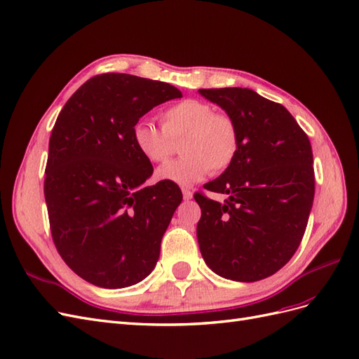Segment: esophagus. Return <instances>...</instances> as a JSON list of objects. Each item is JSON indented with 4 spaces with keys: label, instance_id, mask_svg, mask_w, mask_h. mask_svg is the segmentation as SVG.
Returning <instances> with one entry per match:
<instances>
[{
    "label": "esophagus",
    "instance_id": "1",
    "mask_svg": "<svg viewBox=\"0 0 359 359\" xmlns=\"http://www.w3.org/2000/svg\"><path fill=\"white\" fill-rule=\"evenodd\" d=\"M182 198L184 201H190L193 198V191L190 189H182Z\"/></svg>",
    "mask_w": 359,
    "mask_h": 359
}]
</instances>
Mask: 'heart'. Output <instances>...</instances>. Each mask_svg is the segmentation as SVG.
<instances>
[{"label":"heart","instance_id":"b5f03b06","mask_svg":"<svg viewBox=\"0 0 359 359\" xmlns=\"http://www.w3.org/2000/svg\"><path fill=\"white\" fill-rule=\"evenodd\" d=\"M132 142L149 163H165L181 142L182 156L157 170L158 180L190 186L210 173L229 168L240 151V130L235 119L198 99H186L161 112V128L149 119L132 127Z\"/></svg>","mask_w":359,"mask_h":359}]
</instances>
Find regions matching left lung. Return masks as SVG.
<instances>
[{
	"label": "left lung",
	"mask_w": 359,
	"mask_h": 359,
	"mask_svg": "<svg viewBox=\"0 0 359 359\" xmlns=\"http://www.w3.org/2000/svg\"><path fill=\"white\" fill-rule=\"evenodd\" d=\"M199 93L240 130L233 163L203 186L227 199L220 203L194 193L202 211L199 248L215 274L252 283L276 274L301 244L314 198L311 145L283 104L253 90Z\"/></svg>",
	"instance_id": "8db88e82"
}]
</instances>
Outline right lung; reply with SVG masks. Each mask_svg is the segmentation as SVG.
<instances>
[{"instance_id":"1","label":"right lung","mask_w":359,"mask_h":359,"mask_svg":"<svg viewBox=\"0 0 359 359\" xmlns=\"http://www.w3.org/2000/svg\"><path fill=\"white\" fill-rule=\"evenodd\" d=\"M180 97L166 82L103 73L86 81L57 118L45 178L50 233L64 262L91 285L132 286L157 264L182 193L166 180L142 186L153 165L130 132L154 106Z\"/></svg>"}]
</instances>
